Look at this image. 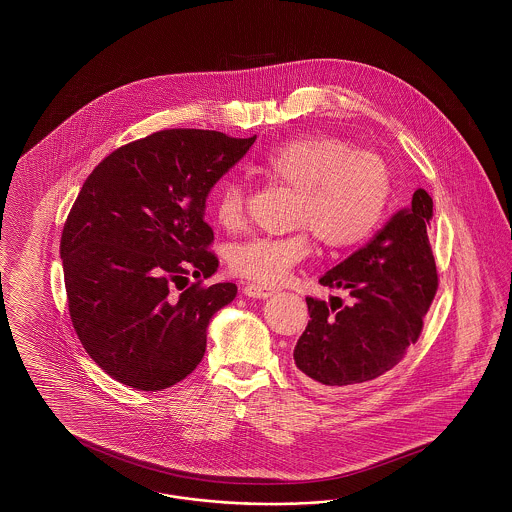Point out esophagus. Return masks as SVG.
<instances>
[{
	"label": "esophagus",
	"mask_w": 512,
	"mask_h": 512,
	"mask_svg": "<svg viewBox=\"0 0 512 512\" xmlns=\"http://www.w3.org/2000/svg\"><path fill=\"white\" fill-rule=\"evenodd\" d=\"M244 293L249 298H270V296L276 295L278 289L276 287H266V285H257V283H248L244 287Z\"/></svg>",
	"instance_id": "34e87169"
}]
</instances>
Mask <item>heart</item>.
<instances>
[{"mask_svg": "<svg viewBox=\"0 0 512 512\" xmlns=\"http://www.w3.org/2000/svg\"><path fill=\"white\" fill-rule=\"evenodd\" d=\"M257 171L296 191L293 225L287 236H253L231 249V268L242 278L274 285L311 251V234L326 248L343 249L366 240L387 214L392 172L381 155L355 152L336 137L308 135L272 148ZM244 187L225 180L214 193L217 223L234 231L244 223Z\"/></svg>", "mask_w": 512, "mask_h": 512, "instance_id": "heart-1", "label": "heart"}]
</instances>
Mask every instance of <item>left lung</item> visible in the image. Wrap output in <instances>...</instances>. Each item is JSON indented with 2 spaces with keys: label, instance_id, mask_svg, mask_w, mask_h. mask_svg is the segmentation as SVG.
<instances>
[{
  "label": "left lung",
  "instance_id": "left-lung-1",
  "mask_svg": "<svg viewBox=\"0 0 512 512\" xmlns=\"http://www.w3.org/2000/svg\"><path fill=\"white\" fill-rule=\"evenodd\" d=\"M432 216V197L417 189L409 208L319 279L347 291L349 302L306 298L310 321L293 357L311 387L336 392L377 379L417 343L439 285L428 240Z\"/></svg>",
  "mask_w": 512,
  "mask_h": 512
}]
</instances>
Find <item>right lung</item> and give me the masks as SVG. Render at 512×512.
<instances>
[{
    "label": "right lung",
    "mask_w": 512,
    "mask_h": 512,
    "mask_svg": "<svg viewBox=\"0 0 512 512\" xmlns=\"http://www.w3.org/2000/svg\"><path fill=\"white\" fill-rule=\"evenodd\" d=\"M257 137L163 129L107 155L86 178L63 225L60 255L78 340L112 379L163 390L206 351V328L233 302L217 270L206 197ZM187 275L198 281L187 290Z\"/></svg>",
    "instance_id": "1"
}]
</instances>
